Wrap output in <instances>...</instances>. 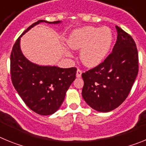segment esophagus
Instances as JSON below:
<instances>
[{
  "instance_id": "obj_1",
  "label": "esophagus",
  "mask_w": 146,
  "mask_h": 146,
  "mask_svg": "<svg viewBox=\"0 0 146 146\" xmlns=\"http://www.w3.org/2000/svg\"><path fill=\"white\" fill-rule=\"evenodd\" d=\"M82 71L80 69H78L77 70V77H81L82 76Z\"/></svg>"
}]
</instances>
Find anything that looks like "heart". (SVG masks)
<instances>
[{
	"label": "heart",
	"mask_w": 146,
	"mask_h": 146,
	"mask_svg": "<svg viewBox=\"0 0 146 146\" xmlns=\"http://www.w3.org/2000/svg\"><path fill=\"white\" fill-rule=\"evenodd\" d=\"M67 42L72 49L82 50L81 60L86 66L94 67L106 58L113 42V35L108 28L87 26L74 31Z\"/></svg>",
	"instance_id": "b5f03b06"
}]
</instances>
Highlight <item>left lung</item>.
Returning a JSON list of instances; mask_svg holds the SVG:
<instances>
[{"label":"left lung","instance_id":"1","mask_svg":"<svg viewBox=\"0 0 146 146\" xmlns=\"http://www.w3.org/2000/svg\"><path fill=\"white\" fill-rule=\"evenodd\" d=\"M116 42L104 61L82 74V95L89 106L110 112L129 94L139 71L138 52L132 37L118 26Z\"/></svg>","mask_w":146,"mask_h":146}]
</instances>
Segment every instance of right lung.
Listing matches in <instances>:
<instances>
[{
	"instance_id": "right-lung-1",
	"label": "right lung",
	"mask_w": 146,
	"mask_h": 146,
	"mask_svg": "<svg viewBox=\"0 0 146 146\" xmlns=\"http://www.w3.org/2000/svg\"><path fill=\"white\" fill-rule=\"evenodd\" d=\"M32 24L17 39L10 56V73L12 84L27 106L35 113L49 115L58 110L67 90L75 80L77 68L62 69L57 66H42L27 60L20 47V37L39 23Z\"/></svg>"
}]
</instances>
